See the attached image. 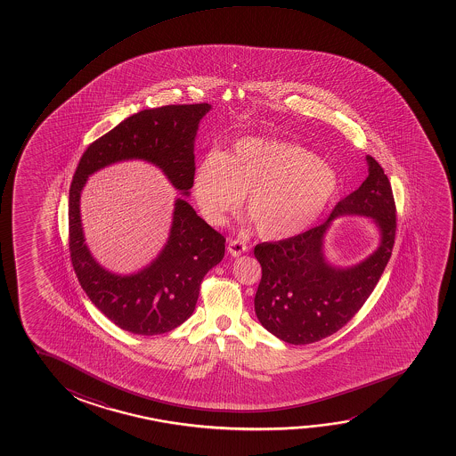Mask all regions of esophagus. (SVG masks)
<instances>
[{"instance_id": "obj_1", "label": "esophagus", "mask_w": 456, "mask_h": 456, "mask_svg": "<svg viewBox=\"0 0 456 456\" xmlns=\"http://www.w3.org/2000/svg\"><path fill=\"white\" fill-rule=\"evenodd\" d=\"M227 250H229L232 256H240L248 250V244L241 241V240H231Z\"/></svg>"}]
</instances>
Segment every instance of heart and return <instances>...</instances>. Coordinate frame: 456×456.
<instances>
[{
    "label": "heart",
    "mask_w": 456,
    "mask_h": 456,
    "mask_svg": "<svg viewBox=\"0 0 456 456\" xmlns=\"http://www.w3.org/2000/svg\"><path fill=\"white\" fill-rule=\"evenodd\" d=\"M339 187L337 171L299 144L244 138L227 154L213 150L200 159L193 194L210 224H224L246 196V212L258 235H297L329 207Z\"/></svg>",
    "instance_id": "b5f03b06"
}]
</instances>
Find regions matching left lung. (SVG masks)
I'll list each match as a JSON object with an SVG mask.
<instances>
[{"mask_svg":"<svg viewBox=\"0 0 456 456\" xmlns=\"http://www.w3.org/2000/svg\"><path fill=\"white\" fill-rule=\"evenodd\" d=\"M368 165L362 187L339 200L325 223L296 237L256 244L254 249L262 265L254 300L256 318L285 343H316L343 329L360 312L387 268L397 210L385 171L372 156H368ZM339 214H364L381 227V248L354 269H333L322 252L324 231Z\"/></svg>","mask_w":456,"mask_h":456,"instance_id":"8db88e82","label":"left lung"}]
</instances>
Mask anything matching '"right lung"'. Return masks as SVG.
I'll return each mask as SVG.
<instances>
[{"label": "right lung", "instance_id": "1", "mask_svg": "<svg viewBox=\"0 0 456 456\" xmlns=\"http://www.w3.org/2000/svg\"><path fill=\"white\" fill-rule=\"evenodd\" d=\"M210 104L146 109L94 140L82 154L69 187V249L82 289L119 329L134 335H162L185 322L198 302L200 283L225 250V238L207 224L187 200L175 204L173 227L162 254L134 275L110 274L90 256L82 235L79 198L88 175L110 163L143 159L154 163L179 191L193 187V142Z\"/></svg>", "mask_w": 456, "mask_h": 456}]
</instances>
